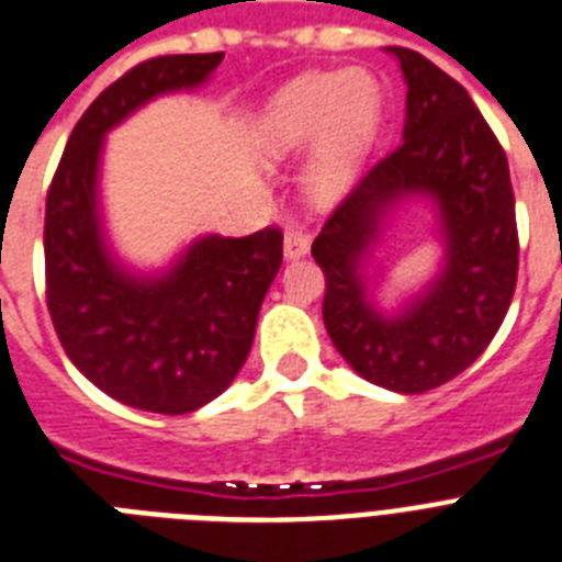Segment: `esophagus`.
Returning a JSON list of instances; mask_svg holds the SVG:
<instances>
[{
  "label": "esophagus",
  "mask_w": 562,
  "mask_h": 562,
  "mask_svg": "<svg viewBox=\"0 0 562 562\" xmlns=\"http://www.w3.org/2000/svg\"><path fill=\"white\" fill-rule=\"evenodd\" d=\"M308 245H312V236L305 234L303 227H289L285 236H282V254H285L289 262L305 257V254H308Z\"/></svg>",
  "instance_id": "34e87169"
}]
</instances>
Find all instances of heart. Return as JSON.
<instances>
[{
    "mask_svg": "<svg viewBox=\"0 0 562 562\" xmlns=\"http://www.w3.org/2000/svg\"><path fill=\"white\" fill-rule=\"evenodd\" d=\"M384 100L378 80L360 68L314 71L271 98L259 126L273 158L305 147L303 187L314 202H331L352 184L381 130Z\"/></svg>",
    "mask_w": 562,
    "mask_h": 562,
    "instance_id": "b5f03b06",
    "label": "heart"
}]
</instances>
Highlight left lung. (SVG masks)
I'll use <instances>...</instances> for the list:
<instances>
[{
	"instance_id": "1",
	"label": "left lung",
	"mask_w": 562,
	"mask_h": 562,
	"mask_svg": "<svg viewBox=\"0 0 562 562\" xmlns=\"http://www.w3.org/2000/svg\"><path fill=\"white\" fill-rule=\"evenodd\" d=\"M386 54L407 83L401 144L337 204L312 257L326 273L323 323L337 352L369 384L418 395L464 372L494 340L517 285L519 241L508 158L471 94L422 54ZM409 201L434 207L442 257L390 304L376 254Z\"/></svg>"
}]
</instances>
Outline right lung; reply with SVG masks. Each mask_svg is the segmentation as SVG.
<instances>
[{
    "label": "right lung",
    "instance_id": "1",
    "mask_svg": "<svg viewBox=\"0 0 562 562\" xmlns=\"http://www.w3.org/2000/svg\"><path fill=\"white\" fill-rule=\"evenodd\" d=\"M222 57H155L109 86L77 121L45 202V285L59 344L109 398L147 413H193L234 384L282 266L277 227L195 236L161 268L126 262L109 236L106 135L153 100L207 83Z\"/></svg>",
    "mask_w": 562,
    "mask_h": 562
}]
</instances>
